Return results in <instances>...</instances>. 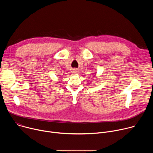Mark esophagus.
<instances>
[{"instance_id":"1","label":"esophagus","mask_w":153,"mask_h":153,"mask_svg":"<svg viewBox=\"0 0 153 153\" xmlns=\"http://www.w3.org/2000/svg\"><path fill=\"white\" fill-rule=\"evenodd\" d=\"M74 72H77V71H76V70H74Z\"/></svg>"}]
</instances>
